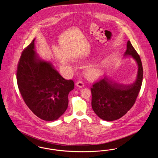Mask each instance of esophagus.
<instances>
[{
  "instance_id": "esophagus-1",
  "label": "esophagus",
  "mask_w": 158,
  "mask_h": 158,
  "mask_svg": "<svg viewBox=\"0 0 158 158\" xmlns=\"http://www.w3.org/2000/svg\"><path fill=\"white\" fill-rule=\"evenodd\" d=\"M76 86L79 87V88H82L84 86V82L82 81H79L78 82H77V83H76Z\"/></svg>"
}]
</instances>
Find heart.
<instances>
[{
    "label": "heart",
    "instance_id": "b5f03b06",
    "mask_svg": "<svg viewBox=\"0 0 158 158\" xmlns=\"http://www.w3.org/2000/svg\"><path fill=\"white\" fill-rule=\"evenodd\" d=\"M103 73V69L100 65L90 66L86 68L85 71V74L89 79L94 80L98 78Z\"/></svg>",
    "mask_w": 158,
    "mask_h": 158
}]
</instances>
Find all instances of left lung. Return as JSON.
<instances>
[{
	"label": "left lung",
	"mask_w": 158,
	"mask_h": 158,
	"mask_svg": "<svg viewBox=\"0 0 158 158\" xmlns=\"http://www.w3.org/2000/svg\"><path fill=\"white\" fill-rule=\"evenodd\" d=\"M124 56H132L138 64L135 83L124 85L112 82L106 77L95 83L91 88L92 107L99 118L106 121L117 120L127 113L135 103L141 89L143 70L140 56L130 41Z\"/></svg>",
	"instance_id": "1"
}]
</instances>
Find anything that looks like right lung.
<instances>
[{
	"label": "right lung",
	"mask_w": 158,
	"mask_h": 158,
	"mask_svg": "<svg viewBox=\"0 0 158 158\" xmlns=\"http://www.w3.org/2000/svg\"><path fill=\"white\" fill-rule=\"evenodd\" d=\"M34 39L23 50L19 60L16 80L23 99L31 111L45 121L58 119L68 106V94L73 80H66L49 62L40 60Z\"/></svg>",
	"instance_id": "right-lung-1"
}]
</instances>
